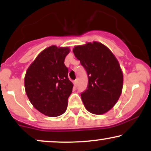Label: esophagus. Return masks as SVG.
<instances>
[{
    "label": "esophagus",
    "mask_w": 151,
    "mask_h": 151,
    "mask_svg": "<svg viewBox=\"0 0 151 151\" xmlns=\"http://www.w3.org/2000/svg\"><path fill=\"white\" fill-rule=\"evenodd\" d=\"M73 83H74V86H75V87H77V79H76V80H74L73 81Z\"/></svg>",
    "instance_id": "esophagus-1"
}]
</instances>
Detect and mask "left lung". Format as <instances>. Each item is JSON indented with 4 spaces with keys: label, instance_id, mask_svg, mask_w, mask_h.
<instances>
[{
    "label": "left lung",
    "instance_id": "8db88e82",
    "mask_svg": "<svg viewBox=\"0 0 151 151\" xmlns=\"http://www.w3.org/2000/svg\"><path fill=\"white\" fill-rule=\"evenodd\" d=\"M73 52L88 75L86 89L81 93L85 108L93 114L110 110L121 96L123 73L113 53L97 42L77 46Z\"/></svg>",
    "mask_w": 151,
    "mask_h": 151
}]
</instances>
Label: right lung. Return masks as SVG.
I'll return each mask as SVG.
<instances>
[{"label": "right lung", "instance_id": "obj_1", "mask_svg": "<svg viewBox=\"0 0 151 151\" xmlns=\"http://www.w3.org/2000/svg\"><path fill=\"white\" fill-rule=\"evenodd\" d=\"M69 52L68 47L52 45L46 48L26 72L27 97L35 108L48 116H58L67 109L73 88L68 78V68L64 63Z\"/></svg>", "mask_w": 151, "mask_h": 151}]
</instances>
